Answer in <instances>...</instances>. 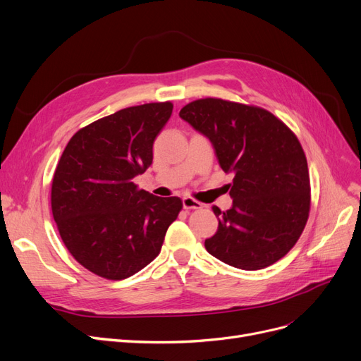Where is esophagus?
Returning <instances> with one entry per match:
<instances>
[{
  "label": "esophagus",
  "instance_id": "1",
  "mask_svg": "<svg viewBox=\"0 0 361 361\" xmlns=\"http://www.w3.org/2000/svg\"><path fill=\"white\" fill-rule=\"evenodd\" d=\"M183 206L184 209H200L203 204L193 197H183Z\"/></svg>",
  "mask_w": 361,
  "mask_h": 361
}]
</instances>
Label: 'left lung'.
Listing matches in <instances>:
<instances>
[{
  "label": "left lung",
  "mask_w": 361,
  "mask_h": 361,
  "mask_svg": "<svg viewBox=\"0 0 361 361\" xmlns=\"http://www.w3.org/2000/svg\"><path fill=\"white\" fill-rule=\"evenodd\" d=\"M180 117L211 140L233 173V207L214 206L219 224L204 247L221 262L257 271L286 256L310 212L307 159L297 136L272 112L218 98L197 99Z\"/></svg>",
  "instance_id": "8db88e82"
}]
</instances>
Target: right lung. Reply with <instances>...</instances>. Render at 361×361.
Wrapping results in <instances>:
<instances>
[{"instance_id":"right-lung-1","label":"right lung","mask_w":361,"mask_h":361,"mask_svg":"<svg viewBox=\"0 0 361 361\" xmlns=\"http://www.w3.org/2000/svg\"><path fill=\"white\" fill-rule=\"evenodd\" d=\"M171 102L130 106L80 128L55 168L51 207L63 243L105 279L135 275L154 260L183 202L140 190L133 178L154 159Z\"/></svg>"}]
</instances>
